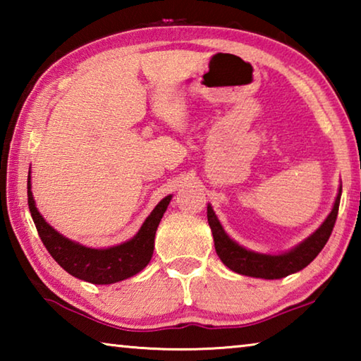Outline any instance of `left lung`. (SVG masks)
I'll return each instance as SVG.
<instances>
[{"label":"left lung","mask_w":361,"mask_h":361,"mask_svg":"<svg viewBox=\"0 0 361 361\" xmlns=\"http://www.w3.org/2000/svg\"><path fill=\"white\" fill-rule=\"evenodd\" d=\"M341 192L342 186H339L331 212L325 218V221L319 226V229L314 231L307 239H304L288 252L277 255L253 252V250H248L232 240L209 204L207 205V218H209L216 255L224 266H228L231 271L240 274V276L276 280L299 272L305 266H309L317 258V255L322 252V248L326 245L334 228L336 218H338Z\"/></svg>","instance_id":"obj_1"}]
</instances>
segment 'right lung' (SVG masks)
Masks as SVG:
<instances>
[{
  "instance_id": "obj_1",
  "label": "right lung",
  "mask_w": 361,
  "mask_h": 361,
  "mask_svg": "<svg viewBox=\"0 0 361 361\" xmlns=\"http://www.w3.org/2000/svg\"><path fill=\"white\" fill-rule=\"evenodd\" d=\"M28 172V207L36 229L47 252L73 277L95 285H111L133 277L148 266L154 252L157 226L172 200V194L164 197L149 216L145 219L130 240L108 248H90L60 234L36 209L32 192V176Z\"/></svg>"
}]
</instances>
